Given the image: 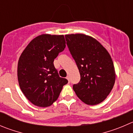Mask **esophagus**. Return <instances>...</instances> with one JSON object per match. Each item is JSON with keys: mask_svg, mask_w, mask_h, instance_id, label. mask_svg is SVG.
<instances>
[{"mask_svg": "<svg viewBox=\"0 0 133 133\" xmlns=\"http://www.w3.org/2000/svg\"><path fill=\"white\" fill-rule=\"evenodd\" d=\"M66 78H67V79H68V81H69V82H70V80H69V76H67Z\"/></svg>", "mask_w": 133, "mask_h": 133, "instance_id": "obj_1", "label": "esophagus"}]
</instances>
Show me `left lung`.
Listing matches in <instances>:
<instances>
[{
    "mask_svg": "<svg viewBox=\"0 0 133 133\" xmlns=\"http://www.w3.org/2000/svg\"><path fill=\"white\" fill-rule=\"evenodd\" d=\"M65 37L81 75V81L73 84V90L87 105L100 103L109 95L115 83V69L111 56L92 37L82 34H68Z\"/></svg>",
    "mask_w": 133,
    "mask_h": 133,
    "instance_id": "1",
    "label": "left lung"
}]
</instances>
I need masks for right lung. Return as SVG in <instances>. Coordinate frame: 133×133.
I'll return each instance as SVG.
<instances>
[{"instance_id":"1","label":"right lung","mask_w":133,"mask_h":133,"mask_svg":"<svg viewBox=\"0 0 133 133\" xmlns=\"http://www.w3.org/2000/svg\"><path fill=\"white\" fill-rule=\"evenodd\" d=\"M65 48L64 35L42 34L32 39L21 55L17 65L19 86L36 106H51L68 82L59 77L53 64Z\"/></svg>"}]
</instances>
